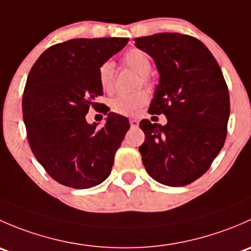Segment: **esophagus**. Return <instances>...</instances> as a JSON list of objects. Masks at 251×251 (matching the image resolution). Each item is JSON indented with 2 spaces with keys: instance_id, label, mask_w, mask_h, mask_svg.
<instances>
[{
  "instance_id": "esophagus-1",
  "label": "esophagus",
  "mask_w": 251,
  "mask_h": 251,
  "mask_svg": "<svg viewBox=\"0 0 251 251\" xmlns=\"http://www.w3.org/2000/svg\"><path fill=\"white\" fill-rule=\"evenodd\" d=\"M130 125H131V127H137L138 126L137 119H130Z\"/></svg>"
}]
</instances>
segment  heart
<instances>
[{
  "label": "heart",
  "mask_w": 251,
  "mask_h": 251,
  "mask_svg": "<svg viewBox=\"0 0 251 251\" xmlns=\"http://www.w3.org/2000/svg\"><path fill=\"white\" fill-rule=\"evenodd\" d=\"M124 62L127 67L141 75L138 86L146 87L153 86V78L149 72L151 70V63L148 55L138 48H131L124 54ZM98 81L105 93H113L115 90V64L111 60H105L98 68ZM148 93L146 91H138L132 95H120L110 100L109 105L113 113L124 116H133L140 111L148 102Z\"/></svg>",
  "instance_id": "obj_1"
}]
</instances>
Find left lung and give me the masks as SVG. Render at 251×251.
<instances>
[{
    "instance_id": "8db88e82",
    "label": "left lung",
    "mask_w": 251,
    "mask_h": 251,
    "mask_svg": "<svg viewBox=\"0 0 251 251\" xmlns=\"http://www.w3.org/2000/svg\"><path fill=\"white\" fill-rule=\"evenodd\" d=\"M160 74L148 113L166 125L142 120V161L151 178L170 187L192 183L209 170L224 147L229 93L221 68L198 39L161 32L135 39Z\"/></svg>"
}]
</instances>
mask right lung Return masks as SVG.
Returning a JSON list of instances; mask_svg holds the SVG:
<instances>
[{
  "label": "right lung",
  "mask_w": 251,
  "mask_h": 251,
  "mask_svg": "<svg viewBox=\"0 0 251 251\" xmlns=\"http://www.w3.org/2000/svg\"><path fill=\"white\" fill-rule=\"evenodd\" d=\"M127 41L69 40L45 50L30 70L22 103L27 142L46 173L63 186L91 188L110 175L130 124L96 102L103 93L98 68ZM91 106L108 114L103 128L85 121Z\"/></svg>",
  "instance_id": "1"
}]
</instances>
